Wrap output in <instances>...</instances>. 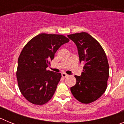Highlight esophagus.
<instances>
[{"mask_svg":"<svg viewBox=\"0 0 124 124\" xmlns=\"http://www.w3.org/2000/svg\"><path fill=\"white\" fill-rule=\"evenodd\" d=\"M61 76H62V77L63 78H66L68 75L67 74H66L65 73H63L61 74Z\"/></svg>","mask_w":124,"mask_h":124,"instance_id":"34e87169","label":"esophagus"}]
</instances>
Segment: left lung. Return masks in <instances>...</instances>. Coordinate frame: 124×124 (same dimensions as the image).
Masks as SVG:
<instances>
[{"label":"left lung","instance_id":"8db88e82","mask_svg":"<svg viewBox=\"0 0 124 124\" xmlns=\"http://www.w3.org/2000/svg\"><path fill=\"white\" fill-rule=\"evenodd\" d=\"M77 46L80 62H84L81 76H74L76 83L71 87L73 96L80 102L89 104L106 91L109 76V63L99 43L86 32L68 35Z\"/></svg>","mask_w":124,"mask_h":124}]
</instances>
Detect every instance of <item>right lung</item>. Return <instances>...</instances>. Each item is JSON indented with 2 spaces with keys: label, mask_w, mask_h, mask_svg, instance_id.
Wrapping results in <instances>:
<instances>
[{
  "label": "right lung",
  "mask_w": 124,
  "mask_h": 124,
  "mask_svg": "<svg viewBox=\"0 0 124 124\" xmlns=\"http://www.w3.org/2000/svg\"><path fill=\"white\" fill-rule=\"evenodd\" d=\"M69 41L62 35L41 33L23 47L18 57L16 75L20 91L30 102L43 105L51 99L61 74L46 68L59 48Z\"/></svg>",
  "instance_id": "right-lung-1"
}]
</instances>
